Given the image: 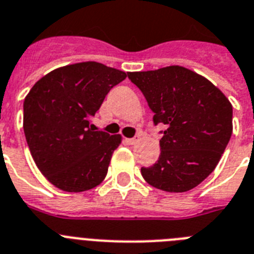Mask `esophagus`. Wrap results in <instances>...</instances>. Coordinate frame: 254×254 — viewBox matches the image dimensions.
Returning a JSON list of instances; mask_svg holds the SVG:
<instances>
[{
	"label": "esophagus",
	"instance_id": "1",
	"mask_svg": "<svg viewBox=\"0 0 254 254\" xmlns=\"http://www.w3.org/2000/svg\"><path fill=\"white\" fill-rule=\"evenodd\" d=\"M138 138H139V136H134V138H129V139H127V140L129 144H135V143L138 142Z\"/></svg>",
	"mask_w": 254,
	"mask_h": 254
}]
</instances>
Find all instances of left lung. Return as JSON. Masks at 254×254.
<instances>
[{"label": "left lung", "mask_w": 254, "mask_h": 254, "mask_svg": "<svg viewBox=\"0 0 254 254\" xmlns=\"http://www.w3.org/2000/svg\"><path fill=\"white\" fill-rule=\"evenodd\" d=\"M162 124L157 162L142 167L149 185L170 193L195 188L212 173L233 133V106L202 75L183 66L127 72Z\"/></svg>", "instance_id": "8db88e82"}]
</instances>
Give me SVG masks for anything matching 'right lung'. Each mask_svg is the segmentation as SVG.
Wrapping results in <instances>:
<instances>
[{
    "label": "right lung",
    "instance_id": "obj_1",
    "mask_svg": "<svg viewBox=\"0 0 254 254\" xmlns=\"http://www.w3.org/2000/svg\"><path fill=\"white\" fill-rule=\"evenodd\" d=\"M127 72L100 63L72 64L39 79L24 100V133L46 179L70 193L100 185L121 135L94 130L90 119Z\"/></svg>",
    "mask_w": 254,
    "mask_h": 254
}]
</instances>
